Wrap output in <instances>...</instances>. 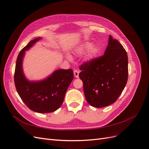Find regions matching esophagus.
<instances>
[{
  "instance_id": "esophagus-1",
  "label": "esophagus",
  "mask_w": 149,
  "mask_h": 149,
  "mask_svg": "<svg viewBox=\"0 0 149 149\" xmlns=\"http://www.w3.org/2000/svg\"><path fill=\"white\" fill-rule=\"evenodd\" d=\"M74 77L75 78H79V71H78V70H74Z\"/></svg>"
}]
</instances>
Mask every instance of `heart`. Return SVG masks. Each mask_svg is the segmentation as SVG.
<instances>
[{
  "label": "heart",
  "instance_id": "heart-1",
  "mask_svg": "<svg viewBox=\"0 0 149 149\" xmlns=\"http://www.w3.org/2000/svg\"><path fill=\"white\" fill-rule=\"evenodd\" d=\"M84 60L87 63L93 62L97 57L100 52V47L97 45H92L91 42L82 43L74 49V52L78 55H82L86 51ZM66 57L69 61L72 60V57L69 54H66Z\"/></svg>",
  "mask_w": 149,
  "mask_h": 149
}]
</instances>
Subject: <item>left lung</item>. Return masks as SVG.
Instances as JSON below:
<instances>
[{
	"mask_svg": "<svg viewBox=\"0 0 149 149\" xmlns=\"http://www.w3.org/2000/svg\"><path fill=\"white\" fill-rule=\"evenodd\" d=\"M128 64L126 51L110 35L104 56L80 67L87 103L98 108L114 103L127 84Z\"/></svg>",
	"mask_w": 149,
	"mask_h": 149,
	"instance_id": "1",
	"label": "left lung"
}]
</instances>
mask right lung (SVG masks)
Wrapping results in <instances>:
<instances>
[{
	"mask_svg": "<svg viewBox=\"0 0 149 149\" xmlns=\"http://www.w3.org/2000/svg\"><path fill=\"white\" fill-rule=\"evenodd\" d=\"M41 38L31 41L20 51L17 57L14 78L17 93L30 109L38 113H49L56 111L62 104L74 75L72 69H58L41 80L31 81L26 78L22 67L26 51Z\"/></svg>",
	"mask_w": 149,
	"mask_h": 149,
	"instance_id": "right-lung-1",
	"label": "right lung"
}]
</instances>
